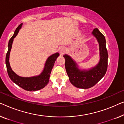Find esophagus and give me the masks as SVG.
Listing matches in <instances>:
<instances>
[{
    "instance_id": "1",
    "label": "esophagus",
    "mask_w": 124,
    "mask_h": 124,
    "mask_svg": "<svg viewBox=\"0 0 124 124\" xmlns=\"http://www.w3.org/2000/svg\"><path fill=\"white\" fill-rule=\"evenodd\" d=\"M65 48L64 47H61L59 49V51H60V53L61 54V55L64 54V53L65 52Z\"/></svg>"
}]
</instances>
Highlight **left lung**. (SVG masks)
<instances>
[{"label": "left lung", "mask_w": 124, "mask_h": 124, "mask_svg": "<svg viewBox=\"0 0 124 124\" xmlns=\"http://www.w3.org/2000/svg\"><path fill=\"white\" fill-rule=\"evenodd\" d=\"M92 33L97 39L100 46V60L96 66L88 70H80L70 56L66 54L64 55L66 71L70 82L79 88L87 89L92 87L103 78L107 69L108 53L105 37L98 28H94Z\"/></svg>", "instance_id": "1"}]
</instances>
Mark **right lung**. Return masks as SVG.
I'll return each mask as SVG.
<instances>
[{
	"mask_svg": "<svg viewBox=\"0 0 124 124\" xmlns=\"http://www.w3.org/2000/svg\"><path fill=\"white\" fill-rule=\"evenodd\" d=\"M22 26V23H21L18 26L14 32L13 36L9 41L8 50L6 55V58H5V64L7 66V72L10 79L14 83H16L24 90L28 91H38L44 88L49 83L50 73L54 65L55 60L59 56V54L58 53H55L48 58L45 65L44 70L40 75L32 77H22L16 74L12 70L9 60L10 52L11 50L13 39L17 35L19 30L21 29Z\"/></svg>",
	"mask_w": 124,
	"mask_h": 124,
	"instance_id": "right-lung-1",
	"label": "right lung"
}]
</instances>
